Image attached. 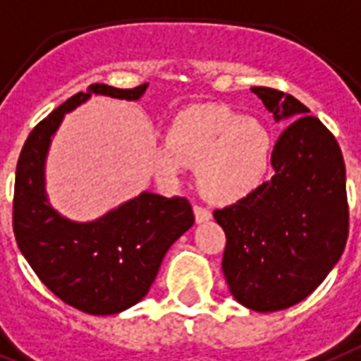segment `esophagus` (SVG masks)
<instances>
[{
  "label": "esophagus",
  "instance_id": "1",
  "mask_svg": "<svg viewBox=\"0 0 361 361\" xmlns=\"http://www.w3.org/2000/svg\"><path fill=\"white\" fill-rule=\"evenodd\" d=\"M192 211H195V219L198 224H202V222H207L211 221V211L206 209V207H202V206H195L192 207Z\"/></svg>",
  "mask_w": 361,
  "mask_h": 361
}]
</instances>
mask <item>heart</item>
Masks as SVG:
<instances>
[{
    "mask_svg": "<svg viewBox=\"0 0 361 361\" xmlns=\"http://www.w3.org/2000/svg\"><path fill=\"white\" fill-rule=\"evenodd\" d=\"M271 155V133L259 120L221 105H200L172 120L165 145L152 154V169L161 181L176 183L185 166H196L202 195L230 204L262 185Z\"/></svg>",
    "mask_w": 361,
    "mask_h": 361,
    "instance_id": "heart-1",
    "label": "heart"
}]
</instances>
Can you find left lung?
Wrapping results in <instances>:
<instances>
[{
    "instance_id": "1",
    "label": "left lung",
    "mask_w": 361,
    "mask_h": 361,
    "mask_svg": "<svg viewBox=\"0 0 361 361\" xmlns=\"http://www.w3.org/2000/svg\"><path fill=\"white\" fill-rule=\"evenodd\" d=\"M250 90L287 124L271 155L274 176L213 216L226 233L222 272L230 293L267 313L304 300L339 262L348 204L341 148L323 122L291 94Z\"/></svg>"
}]
</instances>
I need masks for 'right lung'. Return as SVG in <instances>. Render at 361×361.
<instances>
[{
	"label": "right lung",
	"instance_id": "obj_1",
	"mask_svg": "<svg viewBox=\"0 0 361 361\" xmlns=\"http://www.w3.org/2000/svg\"><path fill=\"white\" fill-rule=\"evenodd\" d=\"M146 87L90 85L35 126L16 165L13 228L20 252L55 297L90 315L120 313L145 298L166 250L195 224L192 207L181 196L145 190L96 221H70L49 206L46 157L64 114L92 94L135 102Z\"/></svg>",
	"mask_w": 361,
	"mask_h": 361
}]
</instances>
